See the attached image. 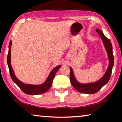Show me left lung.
<instances>
[{
  "label": "left lung",
  "mask_w": 122,
  "mask_h": 122,
  "mask_svg": "<svg viewBox=\"0 0 122 122\" xmlns=\"http://www.w3.org/2000/svg\"><path fill=\"white\" fill-rule=\"evenodd\" d=\"M96 32H97L99 36H101L103 43L106 48V51L108 53V56L109 58V64L108 66V69L107 70L104 76L101 78L99 81L95 83H89V84H82L78 83L76 78L74 77L73 74V70L71 68V72H70V81L71 85L76 91L79 92L80 93H86V94H94L98 92L104 85H106L108 82L111 78V73L112 71V68L114 65V57H113L112 51V45L110 40L106 37V36L103 34L101 30L99 29L96 30Z\"/></svg>",
  "instance_id": "8db88e82"
}]
</instances>
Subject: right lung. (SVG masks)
Returning a JSON list of instances; mask_svg holds the SVG:
<instances>
[{"label":"right lung","mask_w":122,"mask_h":122,"mask_svg":"<svg viewBox=\"0 0 122 122\" xmlns=\"http://www.w3.org/2000/svg\"><path fill=\"white\" fill-rule=\"evenodd\" d=\"M11 41H10L9 44V51H8V56H7V62L8 65L9 66V70L10 72V75L11 79L13 81L19 86L21 91H22L24 93L26 94L29 95H37L42 94L43 93H45L46 92L48 91V89L51 88L52 84L53 79H54L55 75H56V71L61 67V66H56L54 68L50 73L49 76L46 79V81L41 85H30V84H24L20 81H19L15 76L14 71L12 68L11 65Z\"/></svg>","instance_id":"right-lung-1"}]
</instances>
